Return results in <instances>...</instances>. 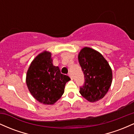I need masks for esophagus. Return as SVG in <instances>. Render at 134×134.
Returning a JSON list of instances; mask_svg holds the SVG:
<instances>
[{
	"label": "esophagus",
	"instance_id": "34e87169",
	"mask_svg": "<svg viewBox=\"0 0 134 134\" xmlns=\"http://www.w3.org/2000/svg\"><path fill=\"white\" fill-rule=\"evenodd\" d=\"M68 75H69V77H70V79H72V74H71V73H70V72H69Z\"/></svg>",
	"mask_w": 134,
	"mask_h": 134
}]
</instances>
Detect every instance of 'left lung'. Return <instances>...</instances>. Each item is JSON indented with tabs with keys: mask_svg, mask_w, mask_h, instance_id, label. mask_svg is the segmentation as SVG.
Listing matches in <instances>:
<instances>
[{
	"mask_svg": "<svg viewBox=\"0 0 134 134\" xmlns=\"http://www.w3.org/2000/svg\"><path fill=\"white\" fill-rule=\"evenodd\" d=\"M78 60L84 75V82L79 93L90 102L102 99L110 89L112 71L109 64L101 53L91 48H82Z\"/></svg>",
	"mask_w": 134,
	"mask_h": 134,
	"instance_id": "left-lung-1",
	"label": "left lung"
}]
</instances>
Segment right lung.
<instances>
[{
	"label": "right lung",
	"instance_id": "add662e5",
	"mask_svg": "<svg viewBox=\"0 0 134 134\" xmlns=\"http://www.w3.org/2000/svg\"><path fill=\"white\" fill-rule=\"evenodd\" d=\"M51 53L44 52L33 60L26 75L29 91L36 100L44 104H53L62 96L67 75L61 74L57 66L52 64Z\"/></svg>",
	"mask_w": 134,
	"mask_h": 134
}]
</instances>
